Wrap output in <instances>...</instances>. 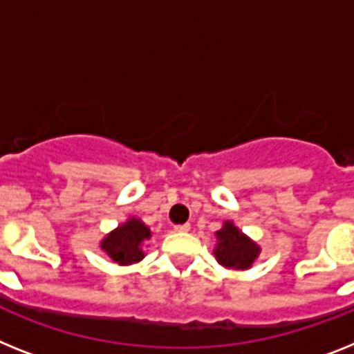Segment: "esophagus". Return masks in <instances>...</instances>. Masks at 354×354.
I'll return each instance as SVG.
<instances>
[{"mask_svg": "<svg viewBox=\"0 0 354 354\" xmlns=\"http://www.w3.org/2000/svg\"><path fill=\"white\" fill-rule=\"evenodd\" d=\"M174 230H176V232H189V230H191V225H189V223H185V225H176V227H174Z\"/></svg>", "mask_w": 354, "mask_h": 354, "instance_id": "esophagus-1", "label": "esophagus"}]
</instances>
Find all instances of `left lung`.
Listing matches in <instances>:
<instances>
[{
    "instance_id": "obj_1",
    "label": "left lung",
    "mask_w": 354,
    "mask_h": 354,
    "mask_svg": "<svg viewBox=\"0 0 354 354\" xmlns=\"http://www.w3.org/2000/svg\"><path fill=\"white\" fill-rule=\"evenodd\" d=\"M216 236L214 257L228 270H248L259 259L261 246L239 230L234 221H225Z\"/></svg>"
}]
</instances>
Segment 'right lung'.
Instances as JSON below:
<instances>
[{"label": "right lung", "instance_id": "1", "mask_svg": "<svg viewBox=\"0 0 354 354\" xmlns=\"http://www.w3.org/2000/svg\"><path fill=\"white\" fill-rule=\"evenodd\" d=\"M153 232L142 219L129 218L120 223L115 230L100 239L99 248L108 255L113 263L120 266L140 263L145 257L144 246L151 239Z\"/></svg>", "mask_w": 354, "mask_h": 354}]
</instances>
